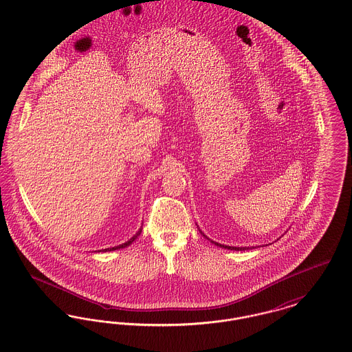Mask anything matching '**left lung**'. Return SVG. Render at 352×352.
<instances>
[{"label": "left lung", "instance_id": "left-lung-1", "mask_svg": "<svg viewBox=\"0 0 352 352\" xmlns=\"http://www.w3.org/2000/svg\"><path fill=\"white\" fill-rule=\"evenodd\" d=\"M199 231H201V230H199ZM203 234V236H204V237H206V239H208V237H207V236H206V234ZM208 240H210V239H208ZM211 243H214V244H215V245H218V247H221V248H226V250H231V251H245V250H248V248H247V247H230V245H223V244H219V243H215V241H212V240H211Z\"/></svg>", "mask_w": 352, "mask_h": 352}]
</instances>
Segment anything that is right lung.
Returning <instances> with one entry per match:
<instances>
[{"mask_svg": "<svg viewBox=\"0 0 352 352\" xmlns=\"http://www.w3.org/2000/svg\"><path fill=\"white\" fill-rule=\"evenodd\" d=\"M141 231H142V228H140L138 230V232L137 234H134L133 237L132 239H129L128 241H125L124 244H120V245H118V247H112V248H107V250H101V251L99 252H111V251H116V250H121V248H125V247H128V245H131L132 243H133L134 240L140 236V234H141Z\"/></svg>", "mask_w": 352, "mask_h": 352, "instance_id": "add662e5", "label": "right lung"}]
</instances>
